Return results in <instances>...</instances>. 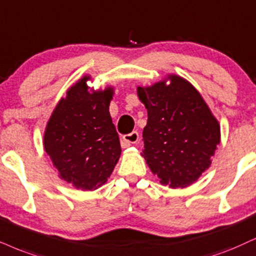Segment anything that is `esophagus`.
Returning <instances> with one entry per match:
<instances>
[{"label": "esophagus", "instance_id": "34e87169", "mask_svg": "<svg viewBox=\"0 0 256 256\" xmlns=\"http://www.w3.org/2000/svg\"><path fill=\"white\" fill-rule=\"evenodd\" d=\"M139 140V134L137 131L131 132V134L122 136V142L125 143V146H128L131 144H136Z\"/></svg>", "mask_w": 256, "mask_h": 256}]
</instances>
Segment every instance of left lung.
I'll return each mask as SVG.
<instances>
[{"label": "left lung", "instance_id": "left-lung-1", "mask_svg": "<svg viewBox=\"0 0 256 256\" xmlns=\"http://www.w3.org/2000/svg\"><path fill=\"white\" fill-rule=\"evenodd\" d=\"M150 87H138L148 110L143 157L162 184L186 188L212 164L220 144V125L192 84L178 76Z\"/></svg>", "mask_w": 256, "mask_h": 256}]
</instances>
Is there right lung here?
I'll return each instance as SVG.
<instances>
[{"mask_svg":"<svg viewBox=\"0 0 256 256\" xmlns=\"http://www.w3.org/2000/svg\"><path fill=\"white\" fill-rule=\"evenodd\" d=\"M88 79L84 76L67 90L44 136V150L61 178L82 190L105 184L122 154L108 112L113 88L90 92Z\"/></svg>","mask_w":256,"mask_h":256,"instance_id":"obj_1","label":"right lung"}]
</instances>
